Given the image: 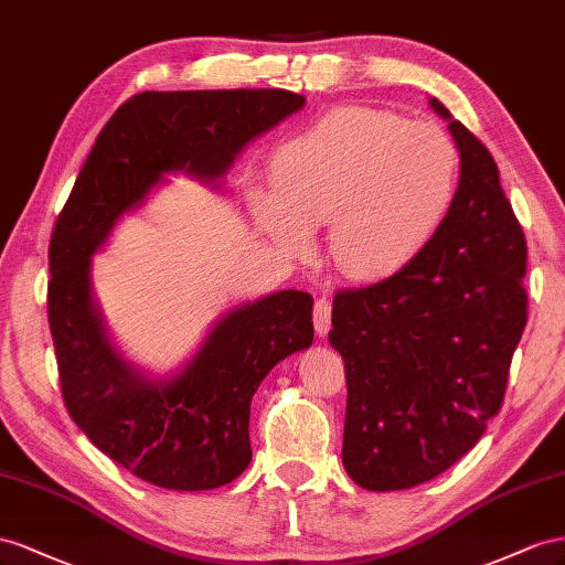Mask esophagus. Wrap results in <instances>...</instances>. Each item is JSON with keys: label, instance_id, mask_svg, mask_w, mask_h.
Returning a JSON list of instances; mask_svg holds the SVG:
<instances>
[{"label": "esophagus", "instance_id": "obj_1", "mask_svg": "<svg viewBox=\"0 0 565 565\" xmlns=\"http://www.w3.org/2000/svg\"><path fill=\"white\" fill-rule=\"evenodd\" d=\"M331 329V302L327 298H317L315 302V331L319 338H324Z\"/></svg>", "mask_w": 565, "mask_h": 565}]
</instances>
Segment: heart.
<instances>
[{
	"mask_svg": "<svg viewBox=\"0 0 565 565\" xmlns=\"http://www.w3.org/2000/svg\"><path fill=\"white\" fill-rule=\"evenodd\" d=\"M459 149L440 125L345 106L281 143L271 193L255 215L286 253H308L329 224V253L352 279H383L438 234L455 203Z\"/></svg>",
	"mask_w": 565,
	"mask_h": 565,
	"instance_id": "1",
	"label": "heart"
}]
</instances>
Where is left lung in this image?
<instances>
[{
	"instance_id": "1",
	"label": "left lung",
	"mask_w": 565,
	"mask_h": 565,
	"mask_svg": "<svg viewBox=\"0 0 565 565\" xmlns=\"http://www.w3.org/2000/svg\"><path fill=\"white\" fill-rule=\"evenodd\" d=\"M459 149L455 203L399 271L333 298L348 379L343 466L364 490H409L457 463L502 407L527 321L525 236L490 151L435 96Z\"/></svg>"
}]
</instances>
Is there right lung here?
Listing matches in <instances>:
<instances>
[{
    "label": "right lung",
    "instance_id": "obj_1",
    "mask_svg": "<svg viewBox=\"0 0 565 565\" xmlns=\"http://www.w3.org/2000/svg\"><path fill=\"white\" fill-rule=\"evenodd\" d=\"M305 106L286 89L143 92L96 137L50 244V329L61 393L87 438L158 488H222L250 463V399L315 338L312 296L296 288L224 310L168 374L127 360L94 298L92 265L125 215L186 174L211 189L250 141Z\"/></svg>",
    "mask_w": 565,
    "mask_h": 565
}]
</instances>
